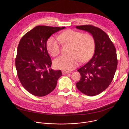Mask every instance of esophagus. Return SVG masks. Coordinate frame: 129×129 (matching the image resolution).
Segmentation results:
<instances>
[{"label": "esophagus", "mask_w": 129, "mask_h": 129, "mask_svg": "<svg viewBox=\"0 0 129 129\" xmlns=\"http://www.w3.org/2000/svg\"><path fill=\"white\" fill-rule=\"evenodd\" d=\"M71 72H69V71H62V74L63 75H67V74H69V73H70Z\"/></svg>", "instance_id": "esophagus-1"}]
</instances>
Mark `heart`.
I'll return each instance as SVG.
<instances>
[{"label":"heart","mask_w":129,"mask_h":129,"mask_svg":"<svg viewBox=\"0 0 129 129\" xmlns=\"http://www.w3.org/2000/svg\"><path fill=\"white\" fill-rule=\"evenodd\" d=\"M60 42L71 45L68 56H62L53 61L54 67L65 71L74 69L80 61H87L92 56L95 49V40L89 33L83 34L73 29L63 31L58 38L50 37L47 42L48 51L52 57L57 56L61 51Z\"/></svg>","instance_id":"b5f03b06"}]
</instances>
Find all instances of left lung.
Segmentation results:
<instances>
[{
    "mask_svg": "<svg viewBox=\"0 0 129 129\" xmlns=\"http://www.w3.org/2000/svg\"><path fill=\"white\" fill-rule=\"evenodd\" d=\"M87 31L94 38V53L91 59L78 71L81 76L77 88L88 96H95L104 91L111 84L117 66L115 47L108 35L91 25L77 26Z\"/></svg>",
    "mask_w": 129,
    "mask_h": 129,
    "instance_id": "8db88e82",
    "label": "left lung"
}]
</instances>
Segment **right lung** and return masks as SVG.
<instances>
[{
  "label": "right lung",
  "instance_id": "obj_1",
  "mask_svg": "<svg viewBox=\"0 0 129 129\" xmlns=\"http://www.w3.org/2000/svg\"><path fill=\"white\" fill-rule=\"evenodd\" d=\"M65 28L37 26L26 33L18 44L15 59L18 77L23 87L35 96L50 93L62 76L60 70L49 69L52 63L46 43L51 35Z\"/></svg>",
  "mask_w": 129,
  "mask_h": 129
}]
</instances>
